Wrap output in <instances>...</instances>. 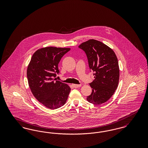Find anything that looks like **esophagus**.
Returning a JSON list of instances; mask_svg holds the SVG:
<instances>
[{
	"label": "esophagus",
	"instance_id": "1",
	"mask_svg": "<svg viewBox=\"0 0 148 148\" xmlns=\"http://www.w3.org/2000/svg\"><path fill=\"white\" fill-rule=\"evenodd\" d=\"M73 86L74 87V88H79V87H80L81 86H82V85L81 84H73Z\"/></svg>",
	"mask_w": 148,
	"mask_h": 148
}]
</instances>
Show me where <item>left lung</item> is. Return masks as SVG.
<instances>
[{
  "mask_svg": "<svg viewBox=\"0 0 148 148\" xmlns=\"http://www.w3.org/2000/svg\"><path fill=\"white\" fill-rule=\"evenodd\" d=\"M79 48L84 51L89 68L94 72L95 79L90 83L92 94L86 99L93 104L100 105L112 97L118 87L119 67L117 57L110 48L94 39L82 43Z\"/></svg>",
  "mask_w": 148,
  "mask_h": 148,
  "instance_id": "obj_1",
  "label": "left lung"
}]
</instances>
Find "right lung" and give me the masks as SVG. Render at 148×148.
<instances>
[{
    "mask_svg": "<svg viewBox=\"0 0 148 148\" xmlns=\"http://www.w3.org/2000/svg\"><path fill=\"white\" fill-rule=\"evenodd\" d=\"M71 48L49 47L36 50L27 68V78L31 92L45 107L56 109L64 106L71 88L54 78L59 73L58 64Z\"/></svg>",
    "mask_w": 148,
    "mask_h": 148,
    "instance_id": "1",
    "label": "right lung"
}]
</instances>
